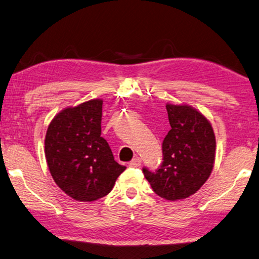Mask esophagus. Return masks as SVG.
Here are the masks:
<instances>
[{"instance_id":"esophagus-1","label":"esophagus","mask_w":259,"mask_h":259,"mask_svg":"<svg viewBox=\"0 0 259 259\" xmlns=\"http://www.w3.org/2000/svg\"><path fill=\"white\" fill-rule=\"evenodd\" d=\"M140 164H142V159H140V157H135L133 161L129 163V165L133 167H137L140 165Z\"/></svg>"}]
</instances>
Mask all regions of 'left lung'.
<instances>
[{
    "mask_svg": "<svg viewBox=\"0 0 259 259\" xmlns=\"http://www.w3.org/2000/svg\"><path fill=\"white\" fill-rule=\"evenodd\" d=\"M171 130L163 140V162L156 171L144 167L155 194L175 201L196 194L207 181L216 142L210 122L189 105L166 104Z\"/></svg>",
    "mask_w": 259,
    "mask_h": 259,
    "instance_id": "1",
    "label": "left lung"
}]
</instances>
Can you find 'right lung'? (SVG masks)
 I'll return each mask as SVG.
<instances>
[{"mask_svg": "<svg viewBox=\"0 0 259 259\" xmlns=\"http://www.w3.org/2000/svg\"><path fill=\"white\" fill-rule=\"evenodd\" d=\"M102 100L67 107L54 116L45 136V157L61 190L78 201L106 196L125 170L101 137Z\"/></svg>", "mask_w": 259, "mask_h": 259, "instance_id": "right-lung-1", "label": "right lung"}]
</instances>
